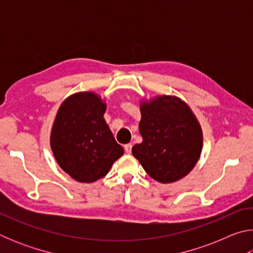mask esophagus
<instances>
[{"mask_svg":"<svg viewBox=\"0 0 253 253\" xmlns=\"http://www.w3.org/2000/svg\"><path fill=\"white\" fill-rule=\"evenodd\" d=\"M131 147H132L131 144H126L125 146H124V148H125V152L127 154H130L131 153Z\"/></svg>","mask_w":253,"mask_h":253,"instance_id":"1","label":"esophagus"}]
</instances>
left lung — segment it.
<instances>
[{"label": "left lung", "mask_w": 253, "mask_h": 253, "mask_svg": "<svg viewBox=\"0 0 253 253\" xmlns=\"http://www.w3.org/2000/svg\"><path fill=\"white\" fill-rule=\"evenodd\" d=\"M143 142L131 152L152 178L172 183L191 172L202 149V130L185 102L162 96L140 106Z\"/></svg>", "instance_id": "1"}]
</instances>
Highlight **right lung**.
Here are the masks:
<instances>
[{
    "mask_svg": "<svg viewBox=\"0 0 253 253\" xmlns=\"http://www.w3.org/2000/svg\"><path fill=\"white\" fill-rule=\"evenodd\" d=\"M106 104L93 92H78L60 107L51 131L58 164L72 178L91 183L104 177L124 154L107 125Z\"/></svg>",
    "mask_w": 253,
    "mask_h": 253,
    "instance_id": "obj_1",
    "label": "right lung"
}]
</instances>
